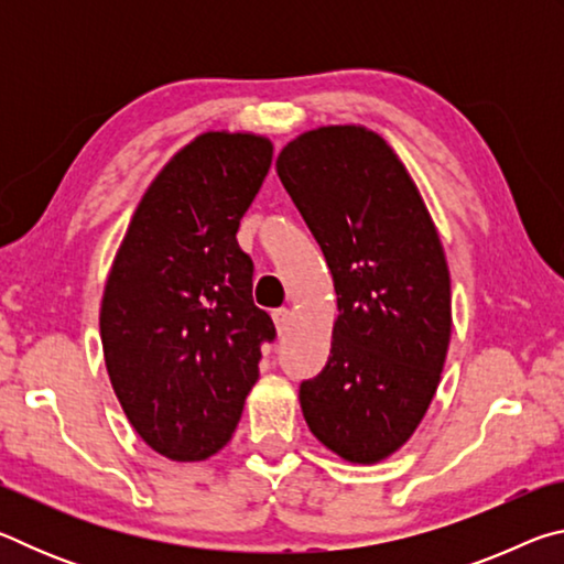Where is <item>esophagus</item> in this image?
I'll return each instance as SVG.
<instances>
[{
    "instance_id": "esophagus-1",
    "label": "esophagus",
    "mask_w": 564,
    "mask_h": 564,
    "mask_svg": "<svg viewBox=\"0 0 564 564\" xmlns=\"http://www.w3.org/2000/svg\"><path fill=\"white\" fill-rule=\"evenodd\" d=\"M291 316H293V313H291L289 308H279V311L271 313V318H273V323H275V330H279V336H283V333L289 330Z\"/></svg>"
}]
</instances>
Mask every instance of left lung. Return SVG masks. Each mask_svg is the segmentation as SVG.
<instances>
[{
	"mask_svg": "<svg viewBox=\"0 0 564 564\" xmlns=\"http://www.w3.org/2000/svg\"><path fill=\"white\" fill-rule=\"evenodd\" d=\"M275 171L316 236L338 295L330 356L301 383L311 433L348 463L400 451L441 383L451 271L403 161L360 123L303 131Z\"/></svg>",
	"mask_w": 564,
	"mask_h": 564,
	"instance_id": "1",
	"label": "left lung"
}]
</instances>
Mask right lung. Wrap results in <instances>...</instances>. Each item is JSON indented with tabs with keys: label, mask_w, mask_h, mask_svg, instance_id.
I'll return each mask as SVG.
<instances>
[{
	"label": "right lung",
	"mask_w": 564,
	"mask_h": 564,
	"mask_svg": "<svg viewBox=\"0 0 564 564\" xmlns=\"http://www.w3.org/2000/svg\"><path fill=\"white\" fill-rule=\"evenodd\" d=\"M271 159L261 133H198L151 181L113 256L99 311L107 373L133 431L169 460H206L231 441L275 336L236 241Z\"/></svg>",
	"instance_id": "1"
}]
</instances>
